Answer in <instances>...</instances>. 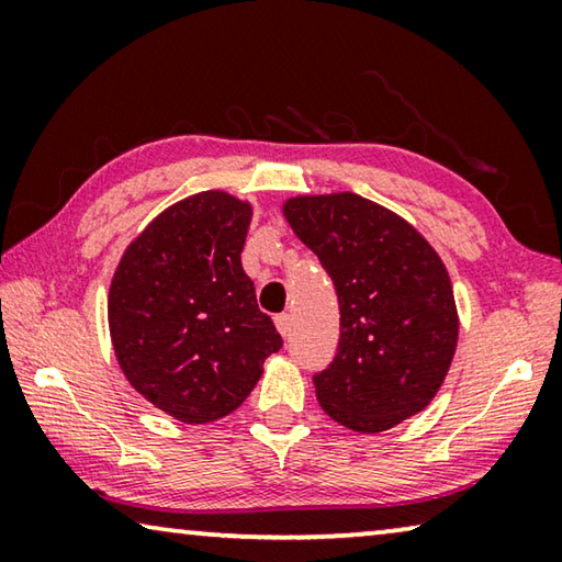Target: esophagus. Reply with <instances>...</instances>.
<instances>
[{"label": "esophagus", "instance_id": "34e87169", "mask_svg": "<svg viewBox=\"0 0 562 562\" xmlns=\"http://www.w3.org/2000/svg\"><path fill=\"white\" fill-rule=\"evenodd\" d=\"M274 325H278L280 335L282 337H290V329H292V317L288 315V312H282V315L274 317Z\"/></svg>", "mask_w": 562, "mask_h": 562}]
</instances>
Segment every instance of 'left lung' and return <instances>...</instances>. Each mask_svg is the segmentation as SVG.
Masks as SVG:
<instances>
[{
	"mask_svg": "<svg viewBox=\"0 0 562 562\" xmlns=\"http://www.w3.org/2000/svg\"><path fill=\"white\" fill-rule=\"evenodd\" d=\"M284 217L337 290V355L312 376L322 408L361 434L422 412L459 339L439 255L402 217L357 193L292 198Z\"/></svg>",
	"mask_w": 562,
	"mask_h": 562,
	"instance_id": "obj_1",
	"label": "left lung"
}]
</instances>
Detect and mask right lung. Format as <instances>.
I'll return each mask as SVG.
<instances>
[{"label": "right lung", "mask_w": 562, "mask_h": 562, "mask_svg": "<svg viewBox=\"0 0 562 562\" xmlns=\"http://www.w3.org/2000/svg\"><path fill=\"white\" fill-rule=\"evenodd\" d=\"M250 205L205 190L160 213L128 245L109 292L123 374L160 412L207 424L240 406L282 349L243 270Z\"/></svg>", "instance_id": "right-lung-1"}]
</instances>
